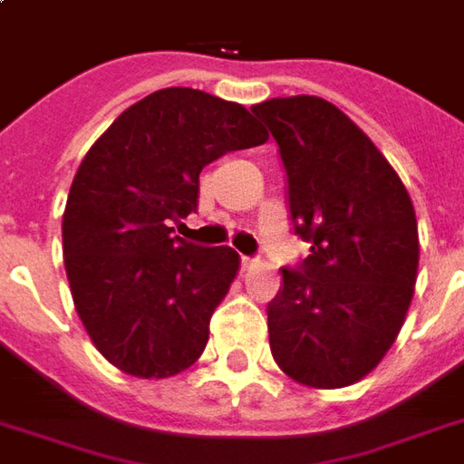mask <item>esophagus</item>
I'll list each match as a JSON object with an SVG mask.
<instances>
[{"instance_id":"1","label":"esophagus","mask_w":464,"mask_h":464,"mask_svg":"<svg viewBox=\"0 0 464 464\" xmlns=\"http://www.w3.org/2000/svg\"><path fill=\"white\" fill-rule=\"evenodd\" d=\"M256 258H253V256H241V268L243 271H248V268H253V266H256Z\"/></svg>"}]
</instances>
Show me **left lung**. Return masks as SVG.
I'll use <instances>...</instances> for the list:
<instances>
[{"label":"left lung","mask_w":464,"mask_h":464,"mask_svg":"<svg viewBox=\"0 0 464 464\" xmlns=\"http://www.w3.org/2000/svg\"><path fill=\"white\" fill-rule=\"evenodd\" d=\"M278 143L295 236L311 243L281 268L268 303L271 353L311 388H345L398 338L418 276V221L405 186L338 106L288 96L251 106Z\"/></svg>","instance_id":"1"}]
</instances>
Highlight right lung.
I'll list each match as a JSON object with an SVG mask.
<instances>
[{
	"label": "right lung",
	"instance_id": "1",
	"mask_svg": "<svg viewBox=\"0 0 464 464\" xmlns=\"http://www.w3.org/2000/svg\"><path fill=\"white\" fill-rule=\"evenodd\" d=\"M263 141L241 104L171 86L89 149L66 198L64 266L86 333L116 368L169 378L198 360L238 253L183 241L173 223L196 211L206 163Z\"/></svg>",
	"mask_w": 464,
	"mask_h": 464
}]
</instances>
